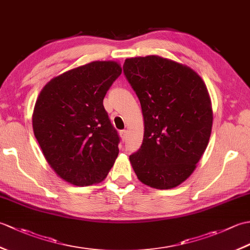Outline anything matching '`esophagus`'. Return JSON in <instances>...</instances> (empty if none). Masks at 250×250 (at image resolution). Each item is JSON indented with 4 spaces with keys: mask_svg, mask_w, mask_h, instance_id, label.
<instances>
[{
    "mask_svg": "<svg viewBox=\"0 0 250 250\" xmlns=\"http://www.w3.org/2000/svg\"><path fill=\"white\" fill-rule=\"evenodd\" d=\"M120 135H121V139L124 140V141H125L126 139H128V131H126V130L120 131Z\"/></svg>",
    "mask_w": 250,
    "mask_h": 250,
    "instance_id": "1",
    "label": "esophagus"
}]
</instances>
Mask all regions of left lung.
<instances>
[{
    "mask_svg": "<svg viewBox=\"0 0 250 250\" xmlns=\"http://www.w3.org/2000/svg\"><path fill=\"white\" fill-rule=\"evenodd\" d=\"M124 73L140 100L144 139L130 156L143 184L177 187L187 179L208 144L213 110L208 91L192 68L159 56L125 59Z\"/></svg>",
    "mask_w": 250,
    "mask_h": 250,
    "instance_id": "left-lung-1",
    "label": "left lung"
}]
</instances>
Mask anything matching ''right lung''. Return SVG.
<instances>
[{"label": "right lung", "mask_w": 250, "mask_h": 250, "mask_svg": "<svg viewBox=\"0 0 250 250\" xmlns=\"http://www.w3.org/2000/svg\"><path fill=\"white\" fill-rule=\"evenodd\" d=\"M120 74L115 61H93L52 78L37 98L34 135L47 162L67 183H100L114 166L120 139L103 100Z\"/></svg>", "instance_id": "obj_1"}]
</instances>
